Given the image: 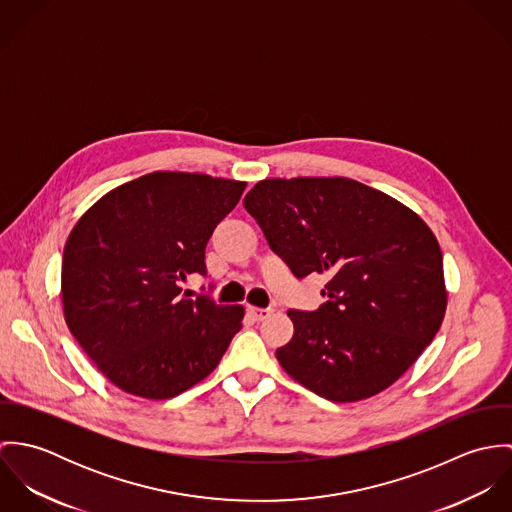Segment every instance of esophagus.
I'll return each mask as SVG.
<instances>
[{
	"instance_id": "1",
	"label": "esophagus",
	"mask_w": 512,
	"mask_h": 512,
	"mask_svg": "<svg viewBox=\"0 0 512 512\" xmlns=\"http://www.w3.org/2000/svg\"><path fill=\"white\" fill-rule=\"evenodd\" d=\"M248 313L254 321H264L272 315V309H266V307H254V305H248Z\"/></svg>"
}]
</instances>
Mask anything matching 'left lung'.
<instances>
[{
    "label": "left lung",
    "mask_w": 512,
    "mask_h": 512,
    "mask_svg": "<svg viewBox=\"0 0 512 512\" xmlns=\"http://www.w3.org/2000/svg\"><path fill=\"white\" fill-rule=\"evenodd\" d=\"M244 209L297 278L327 274V301L290 309L282 368L331 402L394 384L441 327L447 290L438 238L412 209L347 177L258 181Z\"/></svg>",
    "instance_id": "left-lung-1"
}]
</instances>
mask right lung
<instances>
[{
	"label": "right lung",
	"mask_w": 512,
	"mask_h": 512,
	"mask_svg": "<svg viewBox=\"0 0 512 512\" xmlns=\"http://www.w3.org/2000/svg\"><path fill=\"white\" fill-rule=\"evenodd\" d=\"M246 183L153 171L100 197L74 224L61 272L69 331L120 390L173 398L222 359L244 307L181 295Z\"/></svg>",
	"instance_id": "right-lung-1"
}]
</instances>
